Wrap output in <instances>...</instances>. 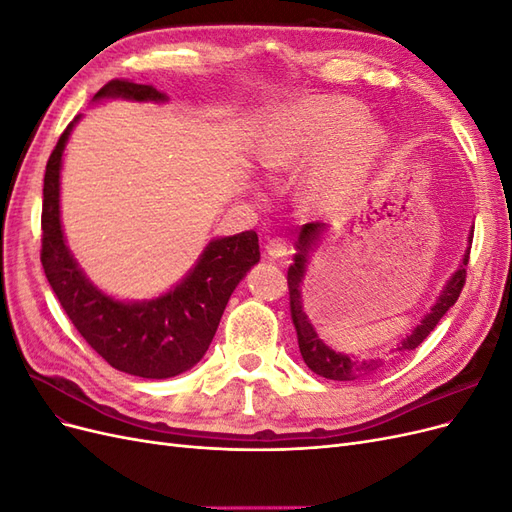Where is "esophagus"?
<instances>
[{"label":"esophagus","mask_w":512,"mask_h":512,"mask_svg":"<svg viewBox=\"0 0 512 512\" xmlns=\"http://www.w3.org/2000/svg\"><path fill=\"white\" fill-rule=\"evenodd\" d=\"M265 252H267V256L269 258H284L286 254H288V243L284 241V239H269L267 243H265Z\"/></svg>","instance_id":"1"}]
</instances>
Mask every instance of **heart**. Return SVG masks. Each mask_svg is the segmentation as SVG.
Returning a JSON list of instances; mask_svg holds the SVG:
<instances>
[{"label": "heart", "instance_id": "heart-1", "mask_svg": "<svg viewBox=\"0 0 512 512\" xmlns=\"http://www.w3.org/2000/svg\"><path fill=\"white\" fill-rule=\"evenodd\" d=\"M389 134L365 106L344 96H322L292 106L275 123L260 151L271 173H288L318 157L305 179V200L316 209L344 205L384 156Z\"/></svg>", "mask_w": 512, "mask_h": 512}]
</instances>
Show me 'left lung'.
Returning <instances> with one entry per match:
<instances>
[{
    "mask_svg": "<svg viewBox=\"0 0 512 512\" xmlns=\"http://www.w3.org/2000/svg\"><path fill=\"white\" fill-rule=\"evenodd\" d=\"M324 232H327V224L320 222H312L305 224L299 232V241H297V254L292 258V265L288 267V290H290V316H292V324L297 329V339H299V350L305 365L314 371V374L327 378V380H354L361 378L369 371H374L376 367L382 365V361H356L354 356L335 352L333 348H329L327 344L322 342L320 335L316 333V329L309 322L307 314L303 312V299H301V286L305 280L307 273V265H309V254L314 252V247L322 241ZM472 232L468 237V247L466 254L461 258L459 269L448 277V282L444 284L438 301L433 303V307L429 309V314L421 320V324H416V329L406 335L404 342H401L395 350L404 352V350H414L416 346L423 344V339L436 329V324L440 322V318L451 309L459 294L463 284H466V267L470 260V247H472Z\"/></svg>",
    "mask_w": 512,
    "mask_h": 512,
    "instance_id": "8db88e82",
    "label": "left lung"
}]
</instances>
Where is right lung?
I'll return each mask as SVG.
<instances>
[{
    "label": "right lung",
    "instance_id": "add662e5",
    "mask_svg": "<svg viewBox=\"0 0 512 512\" xmlns=\"http://www.w3.org/2000/svg\"><path fill=\"white\" fill-rule=\"evenodd\" d=\"M123 98L134 102H166L151 85L130 81L106 83L96 100ZM59 136L46 162L42 200V267L72 324L102 359L130 376L164 380L203 359L218 331L232 290L260 260L254 230L213 239L183 280L145 301H119L89 282L70 254L59 218V177L64 149L76 121Z\"/></svg>",
    "mask_w": 512,
    "mask_h": 512
}]
</instances>
